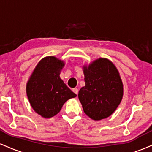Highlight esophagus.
Segmentation results:
<instances>
[{"instance_id":"34e87169","label":"esophagus","mask_w":152,"mask_h":152,"mask_svg":"<svg viewBox=\"0 0 152 152\" xmlns=\"http://www.w3.org/2000/svg\"><path fill=\"white\" fill-rule=\"evenodd\" d=\"M73 91H74V93L76 94V95H77L78 93V88H74V89H73Z\"/></svg>"}]
</instances>
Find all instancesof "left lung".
<instances>
[{
  "instance_id": "8db88e82",
  "label": "left lung",
  "mask_w": 152,
  "mask_h": 152,
  "mask_svg": "<svg viewBox=\"0 0 152 152\" xmlns=\"http://www.w3.org/2000/svg\"><path fill=\"white\" fill-rule=\"evenodd\" d=\"M85 86L78 91L83 111L95 121L111 116L117 109L124 95L119 72L112 61L99 58L83 66Z\"/></svg>"
}]
</instances>
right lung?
Returning <instances> with one entry per match:
<instances>
[{
  "label": "right lung",
  "instance_id": "obj_1",
  "mask_svg": "<svg viewBox=\"0 0 152 152\" xmlns=\"http://www.w3.org/2000/svg\"><path fill=\"white\" fill-rule=\"evenodd\" d=\"M64 61L53 56H46L35 66L26 83V94L35 112L43 118L56 115L74 94L60 78Z\"/></svg>",
  "mask_w": 152,
  "mask_h": 152
}]
</instances>
